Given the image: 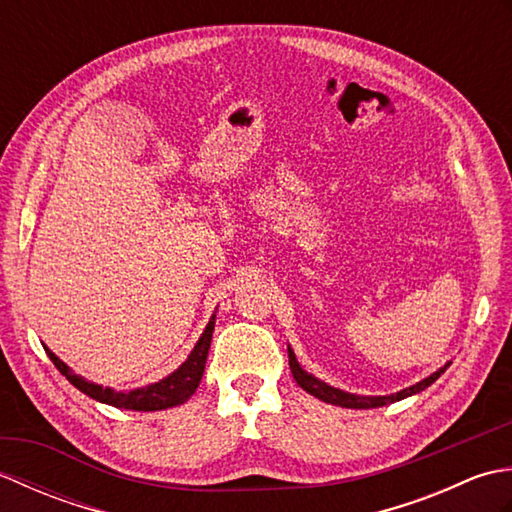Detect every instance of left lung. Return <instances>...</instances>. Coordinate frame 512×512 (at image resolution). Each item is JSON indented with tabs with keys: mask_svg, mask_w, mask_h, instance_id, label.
I'll return each mask as SVG.
<instances>
[{
	"mask_svg": "<svg viewBox=\"0 0 512 512\" xmlns=\"http://www.w3.org/2000/svg\"><path fill=\"white\" fill-rule=\"evenodd\" d=\"M288 363H290V372H292V376H295L297 385H299L301 389H306L308 394L314 396V398L328 402V405L345 407V409H374V407H385V405H389V402H398V400H402V398H409V396H413V394H420V391L427 389L431 383H436V380H438L444 372H447V367L451 365V361L444 363V365L438 369V372H433L431 376L422 378L420 383H416V385H411V387H407V389L396 391V394H389V396H358V394H350V391H343V389H339V387H332V385H328V383H323L321 378L308 374L306 369H303V367L299 365L297 356H295V352H292L290 345H288Z\"/></svg>",
	"mask_w": 512,
	"mask_h": 512,
	"instance_id": "obj_1",
	"label": "left lung"
}]
</instances>
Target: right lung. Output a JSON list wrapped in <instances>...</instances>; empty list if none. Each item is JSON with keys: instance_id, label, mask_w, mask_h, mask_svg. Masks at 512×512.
<instances>
[{"instance_id": "1", "label": "right lung", "mask_w": 512, "mask_h": 512, "mask_svg": "<svg viewBox=\"0 0 512 512\" xmlns=\"http://www.w3.org/2000/svg\"><path fill=\"white\" fill-rule=\"evenodd\" d=\"M213 328H215V314L206 323V328L202 332V336L198 339V343L193 345L191 354L187 356L176 372H171L169 376H165L158 383H151L145 387H136L129 391H116L112 387H103L96 385L92 380L83 378L79 374H74L72 369L65 365L61 358L54 354L52 350H48L43 345V350L50 356V361L54 363V367L70 380V383L83 391L85 396H90L99 402H105V405H112L118 409H132V411H160V409H169V407H178L182 402H187L195 389H198L202 374H204V363L206 356H209V347H211V336H213Z\"/></svg>"}]
</instances>
